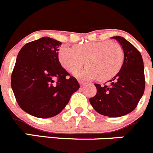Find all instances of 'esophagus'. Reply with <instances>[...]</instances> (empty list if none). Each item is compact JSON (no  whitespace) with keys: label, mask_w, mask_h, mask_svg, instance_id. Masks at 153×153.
Masks as SVG:
<instances>
[{"label":"esophagus","mask_w":153,"mask_h":153,"mask_svg":"<svg viewBox=\"0 0 153 153\" xmlns=\"http://www.w3.org/2000/svg\"><path fill=\"white\" fill-rule=\"evenodd\" d=\"M78 82H79V84H80V85H84L85 84V81H81V80H78Z\"/></svg>","instance_id":"esophagus-1"}]
</instances>
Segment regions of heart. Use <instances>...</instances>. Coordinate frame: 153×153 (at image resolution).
Here are the masks:
<instances>
[{"label":"heart","mask_w":153,"mask_h":153,"mask_svg":"<svg viewBox=\"0 0 153 153\" xmlns=\"http://www.w3.org/2000/svg\"><path fill=\"white\" fill-rule=\"evenodd\" d=\"M58 57L62 66L72 74L81 69L86 59L88 66L79 76L105 81L120 70L124 62V51L120 44L109 41L82 43L74 48L62 47Z\"/></svg>","instance_id":"obj_1"}]
</instances>
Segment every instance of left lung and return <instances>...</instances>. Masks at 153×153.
Masks as SVG:
<instances>
[{
    "mask_svg": "<svg viewBox=\"0 0 153 153\" xmlns=\"http://www.w3.org/2000/svg\"><path fill=\"white\" fill-rule=\"evenodd\" d=\"M124 51L122 66L109 85L95 84L97 94L90 102L98 113L120 117L134 110L145 89L144 65L140 51L122 37L115 36Z\"/></svg>",
    "mask_w": 153,
    "mask_h": 153,
    "instance_id": "obj_1",
    "label": "left lung"
}]
</instances>
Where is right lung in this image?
I'll use <instances>...</instances> for the list:
<instances>
[{
  "label": "right lung",
  "mask_w": 153,
  "mask_h": 153,
  "mask_svg": "<svg viewBox=\"0 0 153 153\" xmlns=\"http://www.w3.org/2000/svg\"><path fill=\"white\" fill-rule=\"evenodd\" d=\"M61 44L44 37L27 43L17 56L11 87L21 109L37 118L58 115L80 88L59 63Z\"/></svg>",
  "instance_id": "right-lung-1"
}]
</instances>
